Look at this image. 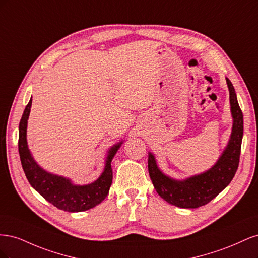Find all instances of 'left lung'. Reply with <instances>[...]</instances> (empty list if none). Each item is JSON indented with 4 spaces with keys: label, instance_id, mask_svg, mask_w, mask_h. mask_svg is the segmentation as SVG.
<instances>
[{
    "label": "left lung",
    "instance_id": "obj_1",
    "mask_svg": "<svg viewBox=\"0 0 258 258\" xmlns=\"http://www.w3.org/2000/svg\"><path fill=\"white\" fill-rule=\"evenodd\" d=\"M229 90L232 129L229 141L214 166L200 174L184 179H175L165 174L156 163L155 156L148 153V172L159 196L178 208L196 209L205 206L229 185L239 166L243 114L238 103L235 88L226 77Z\"/></svg>",
    "mask_w": 258,
    "mask_h": 258
}]
</instances>
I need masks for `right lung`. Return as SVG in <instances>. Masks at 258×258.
<instances>
[{
    "label": "right lung",
    "instance_id": "1",
    "mask_svg": "<svg viewBox=\"0 0 258 258\" xmlns=\"http://www.w3.org/2000/svg\"><path fill=\"white\" fill-rule=\"evenodd\" d=\"M31 105L32 100L30 99L20 119L18 141L22 169L31 186L51 205L67 212H82L101 204L107 196L112 185L113 170L111 162L122 141L114 144L108 150L103 172L95 182L86 185L74 184L68 177L44 170L34 160L27 142V126Z\"/></svg>",
    "mask_w": 258,
    "mask_h": 258
}]
</instances>
